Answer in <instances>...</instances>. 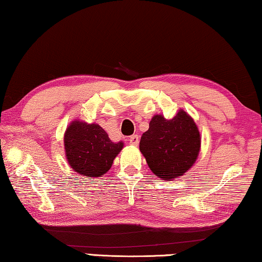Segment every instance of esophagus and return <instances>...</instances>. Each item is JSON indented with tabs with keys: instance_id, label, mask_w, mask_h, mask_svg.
I'll return each instance as SVG.
<instances>
[{
	"instance_id": "1",
	"label": "esophagus",
	"mask_w": 262,
	"mask_h": 262,
	"mask_svg": "<svg viewBox=\"0 0 262 262\" xmlns=\"http://www.w3.org/2000/svg\"><path fill=\"white\" fill-rule=\"evenodd\" d=\"M139 142H140V136L139 135H132L129 137V143L132 145H137V144H139Z\"/></svg>"
}]
</instances>
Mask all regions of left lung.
<instances>
[{
	"mask_svg": "<svg viewBox=\"0 0 262 262\" xmlns=\"http://www.w3.org/2000/svg\"><path fill=\"white\" fill-rule=\"evenodd\" d=\"M200 147L199 128L184 110L170 120L162 114L154 115L140 141V151L149 168L163 180L185 174L196 162Z\"/></svg>",
	"mask_w": 262,
	"mask_h": 262,
	"instance_id": "left-lung-1",
	"label": "left lung"
}]
</instances>
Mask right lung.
I'll return each mask as SVG.
<instances>
[{"instance_id": "add662e5", "label": "right lung", "mask_w": 262, "mask_h": 262, "mask_svg": "<svg viewBox=\"0 0 262 262\" xmlns=\"http://www.w3.org/2000/svg\"><path fill=\"white\" fill-rule=\"evenodd\" d=\"M64 152L68 164L81 176L101 177L111 168L123 142H112L97 123L74 120L64 132Z\"/></svg>"}]
</instances>
